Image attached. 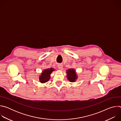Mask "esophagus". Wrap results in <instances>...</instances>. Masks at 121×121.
<instances>
[{
    "instance_id": "34e87169",
    "label": "esophagus",
    "mask_w": 121,
    "mask_h": 121,
    "mask_svg": "<svg viewBox=\"0 0 121 121\" xmlns=\"http://www.w3.org/2000/svg\"><path fill=\"white\" fill-rule=\"evenodd\" d=\"M58 68L59 69H62L63 68V65L61 64H59L58 65Z\"/></svg>"
}]
</instances>
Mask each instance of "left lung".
I'll return each mask as SVG.
<instances>
[{
	"mask_svg": "<svg viewBox=\"0 0 121 121\" xmlns=\"http://www.w3.org/2000/svg\"><path fill=\"white\" fill-rule=\"evenodd\" d=\"M67 78L69 81L73 82L77 79V76L74 69H69L66 71Z\"/></svg>",
	"mask_w": 121,
	"mask_h": 121,
	"instance_id": "obj_1",
	"label": "left lung"
}]
</instances>
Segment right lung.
Here are the masks:
<instances>
[{"label":"right lung","mask_w":121,"mask_h":121,"mask_svg":"<svg viewBox=\"0 0 121 121\" xmlns=\"http://www.w3.org/2000/svg\"><path fill=\"white\" fill-rule=\"evenodd\" d=\"M55 69H54L53 68L44 70L39 77V80L40 82L44 83L48 81L50 78L51 73H52V72Z\"/></svg>","instance_id":"obj_1"}]
</instances>
